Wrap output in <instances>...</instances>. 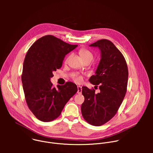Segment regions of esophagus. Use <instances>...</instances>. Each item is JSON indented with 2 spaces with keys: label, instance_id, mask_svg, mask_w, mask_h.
<instances>
[{
  "label": "esophagus",
  "instance_id": "esophagus-1",
  "mask_svg": "<svg viewBox=\"0 0 153 153\" xmlns=\"http://www.w3.org/2000/svg\"><path fill=\"white\" fill-rule=\"evenodd\" d=\"M82 86H77V93L78 94H81L82 93Z\"/></svg>",
  "mask_w": 153,
  "mask_h": 153
}]
</instances>
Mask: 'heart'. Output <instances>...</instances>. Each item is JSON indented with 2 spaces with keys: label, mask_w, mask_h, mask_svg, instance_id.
<instances>
[{
  "label": "heart",
  "mask_w": 153,
  "mask_h": 153,
  "mask_svg": "<svg viewBox=\"0 0 153 153\" xmlns=\"http://www.w3.org/2000/svg\"><path fill=\"white\" fill-rule=\"evenodd\" d=\"M80 54L82 57V58L83 59V60H89L92 61L94 59V56L93 54V53L88 50H81L80 51ZM70 58V56H69L67 59H66V62H68L69 59ZM74 80L75 82H80L82 81V77L80 76H76L75 77H74Z\"/></svg>",
  "instance_id": "heart-1"
}]
</instances>
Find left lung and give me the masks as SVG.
Returning <instances> with one entry per match:
<instances>
[{"label": "left lung", "instance_id": "obj_1", "mask_svg": "<svg viewBox=\"0 0 153 153\" xmlns=\"http://www.w3.org/2000/svg\"><path fill=\"white\" fill-rule=\"evenodd\" d=\"M90 47H98L101 59L95 75L89 81L99 85L100 92L96 94L94 89L82 87L85 100L81 111L84 119L93 126H100L117 113L125 97L128 83V70L125 57L113 43L101 39Z\"/></svg>", "mask_w": 153, "mask_h": 153}]
</instances>
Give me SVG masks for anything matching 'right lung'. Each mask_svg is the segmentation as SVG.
<instances>
[{"label": "right lung", "mask_w": 153, "mask_h": 153, "mask_svg": "<svg viewBox=\"0 0 153 153\" xmlns=\"http://www.w3.org/2000/svg\"><path fill=\"white\" fill-rule=\"evenodd\" d=\"M77 46L47 35L36 40L26 54L22 74L25 97L30 110L42 122L57 118L77 91L76 85L72 82L56 88L50 81L53 72L61 68L65 55Z\"/></svg>", "instance_id": "1"}]
</instances>
